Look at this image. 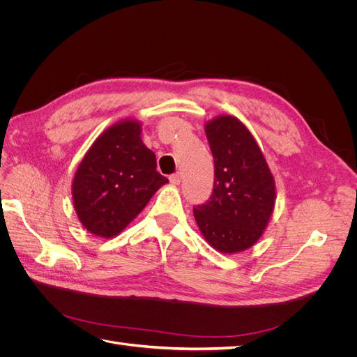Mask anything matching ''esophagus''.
Returning a JSON list of instances; mask_svg holds the SVG:
<instances>
[{
  "instance_id": "34e87169",
  "label": "esophagus",
  "mask_w": 357,
  "mask_h": 357,
  "mask_svg": "<svg viewBox=\"0 0 357 357\" xmlns=\"http://www.w3.org/2000/svg\"><path fill=\"white\" fill-rule=\"evenodd\" d=\"M169 181L172 183V185H180V181H181L180 172H176V174H171L169 176Z\"/></svg>"
}]
</instances>
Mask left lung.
<instances>
[{"instance_id": "obj_1", "label": "left lung", "mask_w": 357, "mask_h": 357, "mask_svg": "<svg viewBox=\"0 0 357 357\" xmlns=\"http://www.w3.org/2000/svg\"><path fill=\"white\" fill-rule=\"evenodd\" d=\"M214 159L210 199L193 207L204 238L222 253L250 248L261 238L275 205V181L261 147L234 116L205 123Z\"/></svg>"}]
</instances>
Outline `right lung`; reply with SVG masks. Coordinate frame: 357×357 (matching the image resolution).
I'll return each instance as SVG.
<instances>
[{
  "mask_svg": "<svg viewBox=\"0 0 357 357\" xmlns=\"http://www.w3.org/2000/svg\"><path fill=\"white\" fill-rule=\"evenodd\" d=\"M165 183L143 143L142 123L128 119L105 129L82 159L73 180L74 208L91 234L112 238Z\"/></svg>",
  "mask_w": 357,
  "mask_h": 357,
  "instance_id": "add662e5",
  "label": "right lung"
}]
</instances>
